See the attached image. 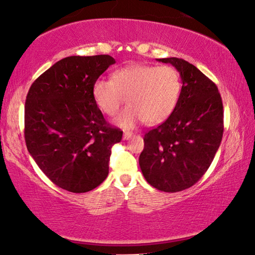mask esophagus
<instances>
[{
	"instance_id": "1",
	"label": "esophagus",
	"mask_w": 255,
	"mask_h": 255,
	"mask_svg": "<svg viewBox=\"0 0 255 255\" xmlns=\"http://www.w3.org/2000/svg\"><path fill=\"white\" fill-rule=\"evenodd\" d=\"M132 134H133V133L131 131H125L124 134H123V139L124 140H128L132 136Z\"/></svg>"
}]
</instances>
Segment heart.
I'll use <instances>...</instances> for the list:
<instances>
[{
    "instance_id": "1",
    "label": "heart",
    "mask_w": 255,
    "mask_h": 255,
    "mask_svg": "<svg viewBox=\"0 0 255 255\" xmlns=\"http://www.w3.org/2000/svg\"><path fill=\"white\" fill-rule=\"evenodd\" d=\"M181 90V77L172 66L132 64L115 70L112 80H97L92 96L109 116L116 115L127 99L128 106L116 124L131 128L142 121L158 124L167 120L177 108Z\"/></svg>"
}]
</instances>
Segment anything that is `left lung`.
I'll list each match as a JSON object with an SVG mask.
<instances>
[{
  "instance_id": "left-lung-1",
  "label": "left lung",
  "mask_w": 255,
  "mask_h": 255,
  "mask_svg": "<svg viewBox=\"0 0 255 255\" xmlns=\"http://www.w3.org/2000/svg\"><path fill=\"white\" fill-rule=\"evenodd\" d=\"M158 61L177 68L181 96L165 122L144 134L139 164L149 185L177 193L194 186L212 163L222 140L223 106L217 85L194 65L180 58Z\"/></svg>"
}]
</instances>
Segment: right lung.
Here are the masks:
<instances>
[{"mask_svg": "<svg viewBox=\"0 0 255 255\" xmlns=\"http://www.w3.org/2000/svg\"><path fill=\"white\" fill-rule=\"evenodd\" d=\"M115 59L72 56L56 62L30 85L25 104L27 149L54 185L87 193L107 178L112 147L123 131L106 122L93 83Z\"/></svg>", "mask_w": 255, "mask_h": 255, "instance_id": "obj_1", "label": "right lung"}]
</instances>
